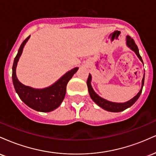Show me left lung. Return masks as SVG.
I'll use <instances>...</instances> for the list:
<instances>
[{
  "label": "left lung",
  "instance_id": "1",
  "mask_svg": "<svg viewBox=\"0 0 156 156\" xmlns=\"http://www.w3.org/2000/svg\"><path fill=\"white\" fill-rule=\"evenodd\" d=\"M127 44L128 46L129 47L130 49L133 50V51L135 52L136 54L137 55V56L139 57V59H140L143 63V61L142 58H141V56L139 54V49H138V47L136 45V44L135 43L134 40L131 37H129V36H127ZM91 75H89L88 77V79H87V87H88V90H89V95H90L91 98L92 99V101L99 105L100 107H101L102 108L105 109V110L108 111V112H122V111L125 110L126 108H129V107L131 106L132 105L135 103V102L139 99V96H140L141 92H142V88H143V86H144V77H143V79H142V82H141V88L139 91V92L133 98H132L131 100L128 102H125V103H112V102L108 101L106 100L103 99V98H101L100 96H98V94H96L95 92H94L93 90L92 86H91L90 81H91Z\"/></svg>",
  "mask_w": 156,
  "mask_h": 156
}]
</instances>
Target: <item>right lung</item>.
<instances>
[{
  "label": "right lung",
  "instance_id": "1",
  "mask_svg": "<svg viewBox=\"0 0 156 156\" xmlns=\"http://www.w3.org/2000/svg\"><path fill=\"white\" fill-rule=\"evenodd\" d=\"M28 38L29 37H27L21 44L18 50V53L14 60L13 66H12V80H13L14 87L20 98L28 107L37 112H51L58 108L63 101L66 94V88L68 81L77 72L78 68L76 67L71 69L64 76H62L58 81L48 88L35 89L23 85L17 80L15 70L17 62L23 52V47Z\"/></svg>",
  "mask_w": 156,
  "mask_h": 156
}]
</instances>
